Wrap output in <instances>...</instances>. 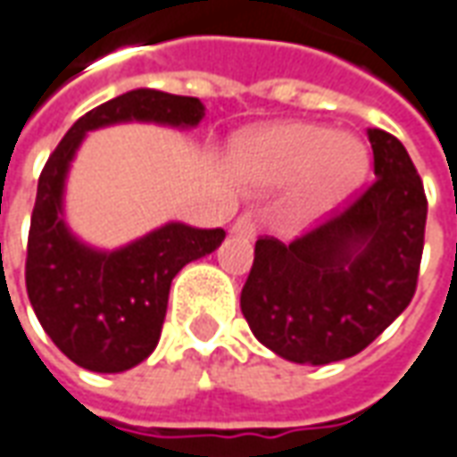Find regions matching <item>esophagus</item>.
<instances>
[{"label":"esophagus","instance_id":"obj_1","mask_svg":"<svg viewBox=\"0 0 457 457\" xmlns=\"http://www.w3.org/2000/svg\"><path fill=\"white\" fill-rule=\"evenodd\" d=\"M258 228H261L258 219L251 216V213H244V216H238V219L234 221V226H231V234L244 236V238H253V236L258 234Z\"/></svg>","mask_w":457,"mask_h":457}]
</instances>
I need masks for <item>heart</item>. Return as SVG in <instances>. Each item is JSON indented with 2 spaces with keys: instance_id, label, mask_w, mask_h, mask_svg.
Here are the masks:
<instances>
[{
  "instance_id": "b5f03b06",
  "label": "heart",
  "mask_w": 457,
  "mask_h": 457,
  "mask_svg": "<svg viewBox=\"0 0 457 457\" xmlns=\"http://www.w3.org/2000/svg\"><path fill=\"white\" fill-rule=\"evenodd\" d=\"M236 167L255 187L307 179L300 212L317 213L357 187L369 167L367 147L320 125H283L248 135L236 147Z\"/></svg>"
}]
</instances>
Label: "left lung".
<instances>
[{
  "label": "left lung",
  "instance_id": "left-lung-1",
  "mask_svg": "<svg viewBox=\"0 0 457 457\" xmlns=\"http://www.w3.org/2000/svg\"><path fill=\"white\" fill-rule=\"evenodd\" d=\"M377 179L283 244L255 241L241 312L255 337L297 364L359 354L409 307L428 202L409 152L369 128Z\"/></svg>",
  "mask_w": 457,
  "mask_h": 457
}]
</instances>
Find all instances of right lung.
<instances>
[{"label":"right lung","instance_id":"right-lung-1","mask_svg":"<svg viewBox=\"0 0 457 457\" xmlns=\"http://www.w3.org/2000/svg\"><path fill=\"white\" fill-rule=\"evenodd\" d=\"M204 118L199 98L162 90H130L76 120L41 170L27 244V293L38 322L79 367L118 374L157 347L171 278L221 245L223 228L167 223L112 253H100L68 234L61 194L68 162L83 135L125 120L192 128Z\"/></svg>","mask_w":457,"mask_h":457}]
</instances>
